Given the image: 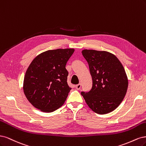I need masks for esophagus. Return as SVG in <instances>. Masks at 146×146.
Wrapping results in <instances>:
<instances>
[{
  "instance_id": "1",
  "label": "esophagus",
  "mask_w": 146,
  "mask_h": 146,
  "mask_svg": "<svg viewBox=\"0 0 146 146\" xmlns=\"http://www.w3.org/2000/svg\"><path fill=\"white\" fill-rule=\"evenodd\" d=\"M75 87H76V88L77 89V90H79V89L81 88V84H78Z\"/></svg>"
}]
</instances>
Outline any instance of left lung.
<instances>
[{
	"label": "left lung",
	"instance_id": "8db88e82",
	"mask_svg": "<svg viewBox=\"0 0 146 146\" xmlns=\"http://www.w3.org/2000/svg\"><path fill=\"white\" fill-rule=\"evenodd\" d=\"M88 64L92 87L81 92L87 104L98 114H106L119 106L125 95L128 79L125 70L116 56L105 51L84 50Z\"/></svg>",
	"mask_w": 146,
	"mask_h": 146
}]
</instances>
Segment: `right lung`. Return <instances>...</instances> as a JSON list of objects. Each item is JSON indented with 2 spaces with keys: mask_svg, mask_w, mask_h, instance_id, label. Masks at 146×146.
<instances>
[{
  "mask_svg": "<svg viewBox=\"0 0 146 146\" xmlns=\"http://www.w3.org/2000/svg\"><path fill=\"white\" fill-rule=\"evenodd\" d=\"M73 48L48 50L39 54L28 68L23 81V92L36 109L52 112L62 106L72 88L67 84V61Z\"/></svg>",
  "mask_w": 146,
  "mask_h": 146,
  "instance_id": "1",
  "label": "right lung"
}]
</instances>
